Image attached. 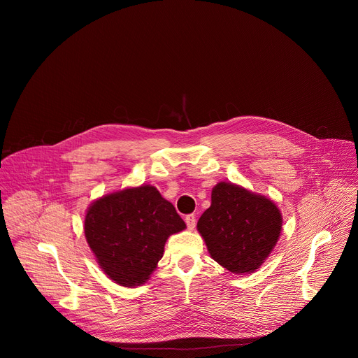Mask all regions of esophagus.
Listing matches in <instances>:
<instances>
[{
	"label": "esophagus",
	"instance_id": "34e87169",
	"mask_svg": "<svg viewBox=\"0 0 358 358\" xmlns=\"http://www.w3.org/2000/svg\"><path fill=\"white\" fill-rule=\"evenodd\" d=\"M185 224H187V227H188V229H194L195 228V224H196V221H195V215L194 214H189V215H185Z\"/></svg>",
	"mask_w": 358,
	"mask_h": 358
}]
</instances>
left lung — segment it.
<instances>
[{
    "label": "left lung",
    "instance_id": "8db88e82",
    "mask_svg": "<svg viewBox=\"0 0 358 358\" xmlns=\"http://www.w3.org/2000/svg\"><path fill=\"white\" fill-rule=\"evenodd\" d=\"M196 229L211 258L232 273H252L265 262L282 231V214L269 198L232 182H218Z\"/></svg>",
    "mask_w": 358,
    "mask_h": 358
}]
</instances>
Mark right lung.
<instances>
[{
  "label": "right lung",
  "instance_id": "1",
  "mask_svg": "<svg viewBox=\"0 0 358 358\" xmlns=\"http://www.w3.org/2000/svg\"><path fill=\"white\" fill-rule=\"evenodd\" d=\"M185 229L171 202L152 185L96 199L85 217V236L108 278L126 287L143 285L163 258L170 235Z\"/></svg>",
  "mask_w": 358,
  "mask_h": 358
}]
</instances>
